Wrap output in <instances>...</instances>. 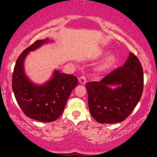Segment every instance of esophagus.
Listing matches in <instances>:
<instances>
[{
  "label": "esophagus",
  "instance_id": "1",
  "mask_svg": "<svg viewBox=\"0 0 157 157\" xmlns=\"http://www.w3.org/2000/svg\"><path fill=\"white\" fill-rule=\"evenodd\" d=\"M79 81L82 84H85L86 83V81H87V78H86V76H81V77H79Z\"/></svg>",
  "mask_w": 157,
  "mask_h": 157
}]
</instances>
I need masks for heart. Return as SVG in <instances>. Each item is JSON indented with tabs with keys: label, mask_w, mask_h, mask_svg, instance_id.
Listing matches in <instances>:
<instances>
[{
	"label": "heart",
	"mask_w": 157,
	"mask_h": 157,
	"mask_svg": "<svg viewBox=\"0 0 157 157\" xmlns=\"http://www.w3.org/2000/svg\"><path fill=\"white\" fill-rule=\"evenodd\" d=\"M104 53H105V51L101 49V50H99L97 52V55H101ZM115 62H116V57L113 55H109L102 61V64H101V68L104 70L110 68L111 67H112L115 64Z\"/></svg>",
	"instance_id": "b5f03b06"
}]
</instances>
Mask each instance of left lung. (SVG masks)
I'll return each mask as SVG.
<instances>
[{"instance_id": "1", "label": "left lung", "mask_w": 157, "mask_h": 157, "mask_svg": "<svg viewBox=\"0 0 157 157\" xmlns=\"http://www.w3.org/2000/svg\"><path fill=\"white\" fill-rule=\"evenodd\" d=\"M109 85H118L112 90ZM88 104L92 116L102 124L125 120L141 97L144 72L138 58L132 52L124 64L107 74L100 82L86 83Z\"/></svg>"}]
</instances>
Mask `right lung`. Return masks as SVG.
Masks as SVG:
<instances>
[{"mask_svg": "<svg viewBox=\"0 0 157 157\" xmlns=\"http://www.w3.org/2000/svg\"><path fill=\"white\" fill-rule=\"evenodd\" d=\"M48 39L37 40L25 49L18 57L12 76V88L16 100L26 116L51 122L58 119L67 102L71 91L78 83L74 75L55 71L53 78L43 86H36L26 77L23 71L24 58Z\"/></svg>", "mask_w": 157, "mask_h": 157, "instance_id": "obj_1", "label": "right lung"}]
</instances>
